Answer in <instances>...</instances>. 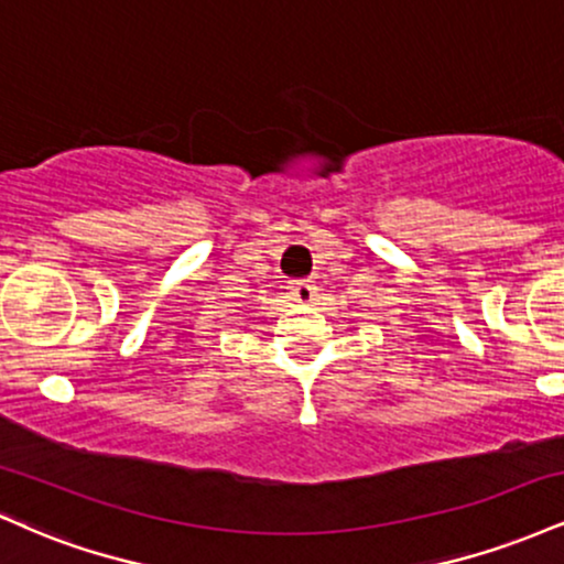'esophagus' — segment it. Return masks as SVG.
<instances>
[{
	"label": "esophagus",
	"instance_id": "1",
	"mask_svg": "<svg viewBox=\"0 0 564 564\" xmlns=\"http://www.w3.org/2000/svg\"><path fill=\"white\" fill-rule=\"evenodd\" d=\"M291 291H294L296 302L307 304V302H313V296H315V283L313 281H294Z\"/></svg>",
	"mask_w": 564,
	"mask_h": 564
}]
</instances>
